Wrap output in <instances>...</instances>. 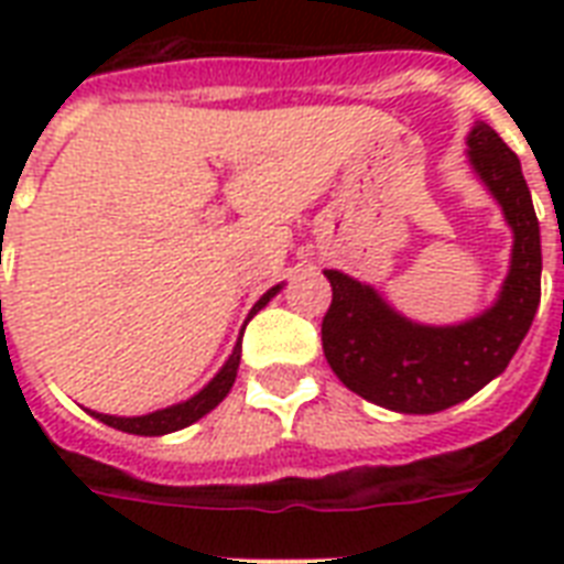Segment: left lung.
<instances>
[{"mask_svg":"<svg viewBox=\"0 0 564 564\" xmlns=\"http://www.w3.org/2000/svg\"><path fill=\"white\" fill-rule=\"evenodd\" d=\"M465 158L512 230L509 272L489 307L456 325H421L371 283L325 272L334 286L322 322L327 362L351 392L383 410L430 415L468 401L503 375L542 301V237L521 161L486 122L465 137Z\"/></svg>","mask_w":564,"mask_h":564,"instance_id":"1","label":"left lung"}]
</instances>
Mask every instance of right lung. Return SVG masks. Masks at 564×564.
I'll return each instance as SVG.
<instances>
[{"mask_svg":"<svg viewBox=\"0 0 564 564\" xmlns=\"http://www.w3.org/2000/svg\"><path fill=\"white\" fill-rule=\"evenodd\" d=\"M281 290H283V283H278V286H272L269 292H263L260 301L251 307V313H248V318L254 316V313H260V310H263ZM242 330H246V325H242ZM242 330H239L237 345H234V351H230V357L225 360V366L210 377V383H204L193 398H187V401L172 403V406H163V410L145 412V415H108V412H96V410H87V412H90L93 419H99L101 424H108V427L113 430H122V433H131V436H166V433L189 427V424L204 419L207 412L216 410V406L228 398L230 386H234V380H237L239 357H242Z\"/></svg>","mask_w":564,"mask_h":564,"instance_id":"1","label":"right lung"}]
</instances>
